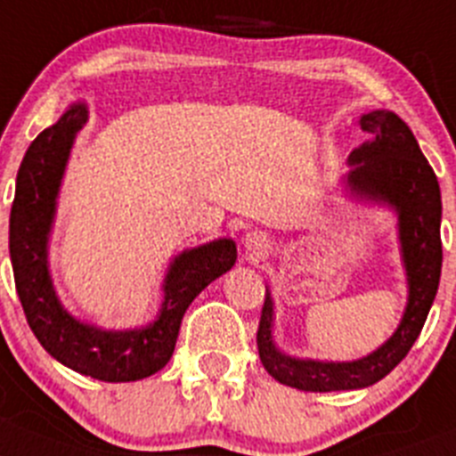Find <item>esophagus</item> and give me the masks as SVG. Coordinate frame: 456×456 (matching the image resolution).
Returning a JSON list of instances; mask_svg holds the SVG:
<instances>
[{
	"instance_id": "esophagus-1",
	"label": "esophagus",
	"mask_w": 456,
	"mask_h": 456,
	"mask_svg": "<svg viewBox=\"0 0 456 456\" xmlns=\"http://www.w3.org/2000/svg\"><path fill=\"white\" fill-rule=\"evenodd\" d=\"M244 248L250 250V253H256V256H262L269 248V237L260 231H250L244 235Z\"/></svg>"
}]
</instances>
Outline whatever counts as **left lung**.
<instances>
[{"instance_id": "obj_1", "label": "left lung", "mask_w": 456, "mask_h": 456, "mask_svg": "<svg viewBox=\"0 0 456 456\" xmlns=\"http://www.w3.org/2000/svg\"><path fill=\"white\" fill-rule=\"evenodd\" d=\"M369 140L348 156L350 171L341 176L346 196L364 206L394 210L398 219L400 260L407 275V305L398 328L379 348L353 362L294 357L273 339L275 303L266 287L257 350L273 379L300 391L366 389L391 373L419 339L441 280V190L434 169L420 151L411 128L395 112L378 110L359 117Z\"/></svg>"}]
</instances>
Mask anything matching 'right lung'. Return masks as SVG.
I'll return each instance as SVG.
<instances>
[{"mask_svg":"<svg viewBox=\"0 0 456 456\" xmlns=\"http://www.w3.org/2000/svg\"><path fill=\"white\" fill-rule=\"evenodd\" d=\"M86 122L87 103H72L27 149L8 225L12 275L28 328L56 362L102 382H135L165 369L187 307L235 266L237 246L231 237H219L174 256L162 280L160 310L142 328L106 330L69 314L53 287L49 241L67 162Z\"/></svg>","mask_w":456,"mask_h":456,"instance_id":"obj_1","label":"right lung"}]
</instances>
